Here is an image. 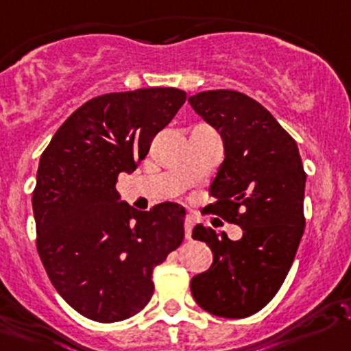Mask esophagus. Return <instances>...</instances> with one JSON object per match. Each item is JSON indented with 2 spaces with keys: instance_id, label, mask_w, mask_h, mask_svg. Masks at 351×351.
I'll list each match as a JSON object with an SVG mask.
<instances>
[{
  "instance_id": "1",
  "label": "esophagus",
  "mask_w": 351,
  "mask_h": 351,
  "mask_svg": "<svg viewBox=\"0 0 351 351\" xmlns=\"http://www.w3.org/2000/svg\"><path fill=\"white\" fill-rule=\"evenodd\" d=\"M193 226H195V219H193L191 215H186V219H184V234H186V239H191V231H193Z\"/></svg>"
}]
</instances>
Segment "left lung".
Masks as SVG:
<instances>
[{"instance_id":"obj_1","label":"left lung","mask_w":351,"mask_h":351,"mask_svg":"<svg viewBox=\"0 0 351 351\" xmlns=\"http://www.w3.org/2000/svg\"><path fill=\"white\" fill-rule=\"evenodd\" d=\"M189 102L219 132L226 154L205 210L243 230L233 242L224 231L195 226L193 239L210 247L214 263L193 276L191 294L208 313L245 318L275 298L291 269L306 224V172L295 141L249 95L208 90Z\"/></svg>"}]
</instances>
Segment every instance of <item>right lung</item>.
<instances>
[{
    "label": "right lung",
    "mask_w": 351,
    "mask_h": 351,
    "mask_svg": "<svg viewBox=\"0 0 351 351\" xmlns=\"http://www.w3.org/2000/svg\"><path fill=\"white\" fill-rule=\"evenodd\" d=\"M184 101V90L162 86L99 95L41 154L33 191L38 254L64 301L90 320L139 313L153 295L154 266L184 240L181 205L139 212L117 191L118 176L136 170Z\"/></svg>",
    "instance_id": "right-lung-1"
}]
</instances>
